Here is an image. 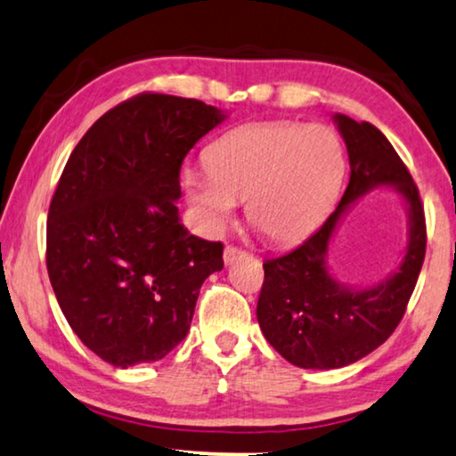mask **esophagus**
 Wrapping results in <instances>:
<instances>
[{
	"label": "esophagus",
	"mask_w": 456,
	"mask_h": 456,
	"mask_svg": "<svg viewBox=\"0 0 456 456\" xmlns=\"http://www.w3.org/2000/svg\"><path fill=\"white\" fill-rule=\"evenodd\" d=\"M240 256H244V250L239 248V247H232V244H228V247L224 248V263H226V265H232V263L236 259H240Z\"/></svg>",
	"instance_id": "esophagus-1"
}]
</instances>
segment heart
Returning a JSON list of instances; mask_svg holds the SVG:
<instances>
[{"mask_svg": "<svg viewBox=\"0 0 456 456\" xmlns=\"http://www.w3.org/2000/svg\"><path fill=\"white\" fill-rule=\"evenodd\" d=\"M208 168L181 170V187L209 228L247 200V217L273 242L313 234L338 203L347 175L346 146L327 125H244L216 140Z\"/></svg>", "mask_w": 456, "mask_h": 456, "instance_id": "b5f03b06", "label": "heart"}]
</instances>
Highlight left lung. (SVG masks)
Instances as JSON below:
<instances>
[{"label": "left lung", "mask_w": 456, "mask_h": 456, "mask_svg": "<svg viewBox=\"0 0 456 456\" xmlns=\"http://www.w3.org/2000/svg\"><path fill=\"white\" fill-rule=\"evenodd\" d=\"M349 156V183L327 222L288 255L263 263L256 321L289 364L331 370L382 346L403 319L426 256V217L419 191L391 142L374 125L333 115ZM391 186L408 209V248L402 265L368 289H352L328 273V247L353 203L372 188Z\"/></svg>", "instance_id": "obj_1"}]
</instances>
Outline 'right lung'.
I'll return each instance as SVG.
<instances>
[{"label": "right lung", "instance_id": "right-lung-1", "mask_svg": "<svg viewBox=\"0 0 456 456\" xmlns=\"http://www.w3.org/2000/svg\"><path fill=\"white\" fill-rule=\"evenodd\" d=\"M220 109L140 94L104 113L71 151L51 200L47 272L65 319L118 368L158 362L187 338L222 242L181 224L179 173Z\"/></svg>", "mask_w": 456, "mask_h": 456}]
</instances>
